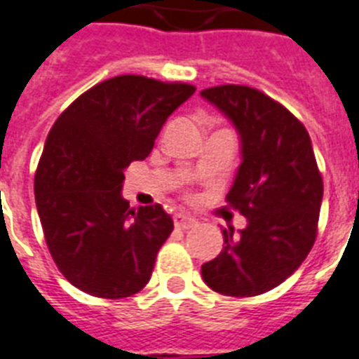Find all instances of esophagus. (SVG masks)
<instances>
[{"label": "esophagus", "instance_id": "1", "mask_svg": "<svg viewBox=\"0 0 359 359\" xmlns=\"http://www.w3.org/2000/svg\"><path fill=\"white\" fill-rule=\"evenodd\" d=\"M174 226H176L177 229H189L196 226V220H194L193 217H189V215L176 213L174 215Z\"/></svg>", "mask_w": 359, "mask_h": 359}]
</instances>
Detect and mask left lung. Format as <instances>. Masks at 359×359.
<instances>
[{
  "instance_id": "8db88e82",
  "label": "left lung",
  "mask_w": 359,
  "mask_h": 359,
  "mask_svg": "<svg viewBox=\"0 0 359 359\" xmlns=\"http://www.w3.org/2000/svg\"><path fill=\"white\" fill-rule=\"evenodd\" d=\"M235 124L241 163L226 202L248 226L202 265L208 287L226 297H257L287 280L317 239L323 176L308 130L289 109L246 85H219L200 93Z\"/></svg>"
}]
</instances>
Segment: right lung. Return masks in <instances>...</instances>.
Returning a JSON list of instances; mask_svg holds the SVG:
<instances>
[{"label": "right lung", "mask_w": 359, "mask_h": 359, "mask_svg": "<svg viewBox=\"0 0 359 359\" xmlns=\"http://www.w3.org/2000/svg\"><path fill=\"white\" fill-rule=\"evenodd\" d=\"M196 87L116 76L68 105L48 133L34 172V200L62 276L98 298H126L150 282L174 229L159 203L130 208L124 170L154 148L166 118Z\"/></svg>", "instance_id": "obj_1"}]
</instances>
